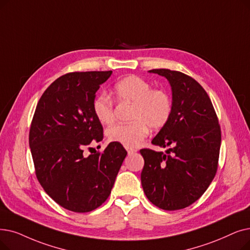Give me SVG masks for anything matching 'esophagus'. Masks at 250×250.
<instances>
[{
  "label": "esophagus",
  "mask_w": 250,
  "mask_h": 250,
  "mask_svg": "<svg viewBox=\"0 0 250 250\" xmlns=\"http://www.w3.org/2000/svg\"><path fill=\"white\" fill-rule=\"evenodd\" d=\"M136 152V150L135 149H127V154L128 155H132V154H134Z\"/></svg>",
  "instance_id": "esophagus-1"
}]
</instances>
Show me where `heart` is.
Returning <instances> with one entry per match:
<instances>
[{"mask_svg":"<svg viewBox=\"0 0 250 250\" xmlns=\"http://www.w3.org/2000/svg\"><path fill=\"white\" fill-rule=\"evenodd\" d=\"M114 94L122 102L132 103L129 124H117L107 131L108 139L126 148H136L147 137L149 127L160 129L169 121L172 112L170 96L165 90L152 89L146 80L128 75L114 84ZM96 118L109 125L114 121L113 102L106 94H99L92 103Z\"/></svg>","mask_w":250,"mask_h":250,"instance_id":"1","label":"heart"}]
</instances>
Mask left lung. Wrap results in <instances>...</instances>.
<instances>
[{"label":"left lung","mask_w":250,"mask_h":250,"mask_svg":"<svg viewBox=\"0 0 250 250\" xmlns=\"http://www.w3.org/2000/svg\"><path fill=\"white\" fill-rule=\"evenodd\" d=\"M149 72L165 77L172 93L168 123L152 144L169 147L165 154L141 149V183L150 202L165 210L185 208L198 200L212 182L221 148V127L208 93L189 75L169 69Z\"/></svg>","instance_id":"left-lung-1"}]
</instances>
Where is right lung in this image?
Wrapping results in <instances>:
<instances>
[{
    "label": "right lung",
    "mask_w": 250,
    "mask_h": 250,
    "mask_svg": "<svg viewBox=\"0 0 250 250\" xmlns=\"http://www.w3.org/2000/svg\"><path fill=\"white\" fill-rule=\"evenodd\" d=\"M112 71L70 72L53 82L42 95L29 129V147L37 178L62 208L89 212L111 193L127 152L122 144L84 156L92 141L103 140V126L92 103Z\"/></svg>",
    "instance_id": "right-lung-1"
}]
</instances>
